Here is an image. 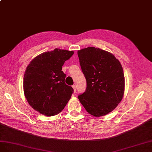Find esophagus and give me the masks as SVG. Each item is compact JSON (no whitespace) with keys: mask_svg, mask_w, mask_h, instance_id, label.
<instances>
[{"mask_svg":"<svg viewBox=\"0 0 152 152\" xmlns=\"http://www.w3.org/2000/svg\"><path fill=\"white\" fill-rule=\"evenodd\" d=\"M72 88H73V90H74V92H76V85H72Z\"/></svg>","mask_w":152,"mask_h":152,"instance_id":"34e87169","label":"esophagus"}]
</instances>
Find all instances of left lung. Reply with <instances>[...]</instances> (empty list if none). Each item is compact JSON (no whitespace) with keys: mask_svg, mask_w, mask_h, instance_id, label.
<instances>
[{"mask_svg":"<svg viewBox=\"0 0 152 152\" xmlns=\"http://www.w3.org/2000/svg\"><path fill=\"white\" fill-rule=\"evenodd\" d=\"M81 70L86 80L85 92L78 95L88 113L102 116L122 100L125 77L122 64L109 51L88 47L77 51Z\"/></svg>","mask_w":152,"mask_h":152,"instance_id":"1","label":"left lung"}]
</instances>
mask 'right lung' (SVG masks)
<instances>
[{"label":"right lung","instance_id":"1","mask_svg":"<svg viewBox=\"0 0 152 152\" xmlns=\"http://www.w3.org/2000/svg\"><path fill=\"white\" fill-rule=\"evenodd\" d=\"M73 51L55 48L37 55L28 65L23 77V92L29 105L46 116L61 112L70 100L73 88L65 83L62 71Z\"/></svg>","mask_w":152,"mask_h":152}]
</instances>
